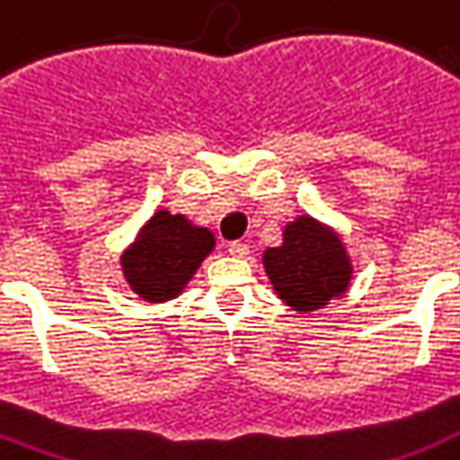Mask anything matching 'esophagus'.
<instances>
[{
  "label": "esophagus",
  "mask_w": 460,
  "mask_h": 460,
  "mask_svg": "<svg viewBox=\"0 0 460 460\" xmlns=\"http://www.w3.org/2000/svg\"><path fill=\"white\" fill-rule=\"evenodd\" d=\"M229 252L234 255V258H245L248 252H251V248L245 243H241V241H231L229 243Z\"/></svg>",
  "instance_id": "obj_1"
}]
</instances>
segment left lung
Instances as JSON below:
<instances>
[{"label": "left lung", "instance_id": "8db88e82", "mask_svg": "<svg viewBox=\"0 0 460 460\" xmlns=\"http://www.w3.org/2000/svg\"><path fill=\"white\" fill-rule=\"evenodd\" d=\"M281 236V245L262 252V265L277 296L291 310L314 313L349 291L353 265L332 226L301 215L284 226Z\"/></svg>", "mask_w": 460, "mask_h": 460}]
</instances>
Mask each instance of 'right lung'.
Instances as JSON below:
<instances>
[{
	"label": "right lung",
	"instance_id": "obj_1",
	"mask_svg": "<svg viewBox=\"0 0 460 460\" xmlns=\"http://www.w3.org/2000/svg\"><path fill=\"white\" fill-rule=\"evenodd\" d=\"M212 251V231L193 224L186 215L157 209L121 252V272L138 298L166 303L183 294Z\"/></svg>",
	"mask_w": 460,
	"mask_h": 460
}]
</instances>
